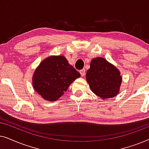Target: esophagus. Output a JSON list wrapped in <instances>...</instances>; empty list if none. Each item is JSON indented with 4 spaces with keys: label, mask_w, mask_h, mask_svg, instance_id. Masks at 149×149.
Listing matches in <instances>:
<instances>
[{
    "label": "esophagus",
    "mask_w": 149,
    "mask_h": 149,
    "mask_svg": "<svg viewBox=\"0 0 149 149\" xmlns=\"http://www.w3.org/2000/svg\"><path fill=\"white\" fill-rule=\"evenodd\" d=\"M79 72L81 73V76H82V77H84L85 75V69H82V70H81L80 71H79Z\"/></svg>",
    "instance_id": "esophagus-1"
}]
</instances>
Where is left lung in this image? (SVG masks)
I'll list each match as a JSON object with an SVG mask.
<instances>
[{
	"mask_svg": "<svg viewBox=\"0 0 149 149\" xmlns=\"http://www.w3.org/2000/svg\"><path fill=\"white\" fill-rule=\"evenodd\" d=\"M86 79L91 91L102 99L115 97L119 93L122 81L119 70L100 57L91 60Z\"/></svg>",
	"mask_w": 149,
	"mask_h": 149,
	"instance_id": "left-lung-1",
	"label": "left lung"
}]
</instances>
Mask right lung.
Instances as JSON below:
<instances>
[{"label": "right lung", "instance_id": "right-lung-1", "mask_svg": "<svg viewBox=\"0 0 149 149\" xmlns=\"http://www.w3.org/2000/svg\"><path fill=\"white\" fill-rule=\"evenodd\" d=\"M80 73L64 56H51L40 63L32 78L35 91L48 101H56L67 91Z\"/></svg>", "mask_w": 149, "mask_h": 149}]
</instances>
